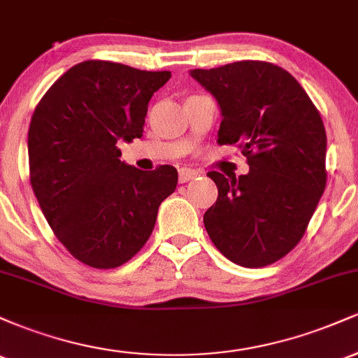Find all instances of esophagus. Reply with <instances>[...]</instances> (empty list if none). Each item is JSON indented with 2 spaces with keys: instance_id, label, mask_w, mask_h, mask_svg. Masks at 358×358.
I'll return each instance as SVG.
<instances>
[{
  "instance_id": "esophagus-1",
  "label": "esophagus",
  "mask_w": 358,
  "mask_h": 358,
  "mask_svg": "<svg viewBox=\"0 0 358 358\" xmlns=\"http://www.w3.org/2000/svg\"><path fill=\"white\" fill-rule=\"evenodd\" d=\"M196 176H199V171L192 170V168H180V170H178V180H180V183L190 182V180L196 178Z\"/></svg>"
}]
</instances>
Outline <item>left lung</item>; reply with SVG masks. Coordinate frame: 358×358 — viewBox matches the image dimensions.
Segmentation results:
<instances>
[{
	"label": "left lung",
	"mask_w": 358,
	"mask_h": 358,
	"mask_svg": "<svg viewBox=\"0 0 358 358\" xmlns=\"http://www.w3.org/2000/svg\"><path fill=\"white\" fill-rule=\"evenodd\" d=\"M190 76L222 110L219 145H237L249 173L207 176L219 188L203 224L215 248L244 268H264L301 241L327 187V133L299 82L269 62L242 60Z\"/></svg>",
	"instance_id": "obj_1"
}]
</instances>
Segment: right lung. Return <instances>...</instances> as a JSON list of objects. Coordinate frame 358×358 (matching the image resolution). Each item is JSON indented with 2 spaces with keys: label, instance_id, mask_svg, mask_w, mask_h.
<instances>
[{
  "label": "right lung",
  "instance_id": "1",
  "mask_svg": "<svg viewBox=\"0 0 358 358\" xmlns=\"http://www.w3.org/2000/svg\"><path fill=\"white\" fill-rule=\"evenodd\" d=\"M171 72L85 60L53 82L28 129L30 183L45 219L77 261L113 269L141 250L178 171L119 159V139L143 136L148 102Z\"/></svg>",
  "mask_w": 358,
  "mask_h": 358
}]
</instances>
